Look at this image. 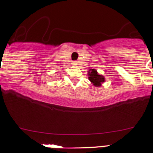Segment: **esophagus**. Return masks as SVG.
<instances>
[{
	"mask_svg": "<svg viewBox=\"0 0 153 153\" xmlns=\"http://www.w3.org/2000/svg\"><path fill=\"white\" fill-rule=\"evenodd\" d=\"M72 63H73V64H72L73 65H77V64H77V63H78L77 61H74V62H72Z\"/></svg>",
	"mask_w": 153,
	"mask_h": 153,
	"instance_id": "34e87169",
	"label": "esophagus"
}]
</instances>
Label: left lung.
<instances>
[{"label":"left lung","mask_w":153,"mask_h":153,"mask_svg":"<svg viewBox=\"0 0 153 153\" xmlns=\"http://www.w3.org/2000/svg\"><path fill=\"white\" fill-rule=\"evenodd\" d=\"M88 78L90 82L96 87H99L101 86V84L105 81V78L103 75H99L96 69H91L88 72Z\"/></svg>","instance_id":"left-lung-1"}]
</instances>
